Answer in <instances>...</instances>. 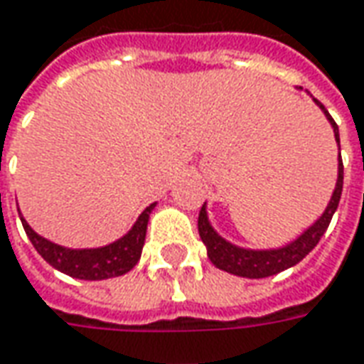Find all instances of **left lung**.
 Returning a JSON list of instances; mask_svg holds the SVG:
<instances>
[{
  "mask_svg": "<svg viewBox=\"0 0 364 364\" xmlns=\"http://www.w3.org/2000/svg\"><path fill=\"white\" fill-rule=\"evenodd\" d=\"M315 103L323 109V113L327 115L328 123L333 125L335 139H337L338 149H341L337 123L333 121V117L328 115V111L318 103L317 99H315ZM341 193H343V159H341V153H338L337 185H335V191H333V197L328 201L327 209L323 211V215L306 231L299 235L295 241L283 245V247H277V249H259V251L237 247V245L225 241L223 237L211 227L205 205L199 211V221H197V225H199V237H201V241L207 247V257L211 259V263L217 269L227 271L231 275L247 277V279H265V277L277 275V273L285 271L289 267L296 265L299 261H303L306 255L317 247L321 237L327 231L333 215L337 211L338 201H341Z\"/></svg>",
  "mask_w": 364,
  "mask_h": 364,
  "instance_id": "obj_1",
  "label": "left lung"
}]
</instances>
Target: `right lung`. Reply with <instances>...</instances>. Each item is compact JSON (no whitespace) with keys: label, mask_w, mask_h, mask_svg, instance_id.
Returning a JSON list of instances; mask_svg holds the SVG:
<instances>
[{"label":"right lung","mask_w":364,"mask_h":364,"mask_svg":"<svg viewBox=\"0 0 364 364\" xmlns=\"http://www.w3.org/2000/svg\"><path fill=\"white\" fill-rule=\"evenodd\" d=\"M155 209V203L139 215V219L129 229V233L123 235L121 239L105 247L97 249H68L58 243L47 241L46 237L37 235L27 221L19 215L23 229H26L29 241L33 243L36 251L51 267L75 279H85V281H103L111 277H119L129 273L133 267L137 265L141 259V249L145 243V233H147V223H149L151 211Z\"/></svg>","instance_id":"1"}]
</instances>
